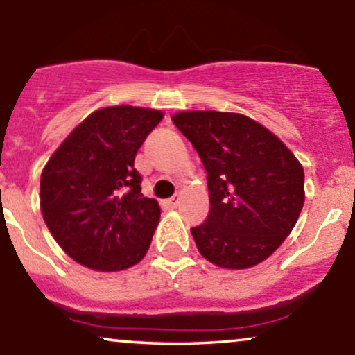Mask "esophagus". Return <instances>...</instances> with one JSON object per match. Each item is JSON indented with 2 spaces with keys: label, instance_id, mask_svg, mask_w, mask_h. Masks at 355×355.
I'll return each instance as SVG.
<instances>
[{
  "label": "esophagus",
  "instance_id": "esophagus-1",
  "mask_svg": "<svg viewBox=\"0 0 355 355\" xmlns=\"http://www.w3.org/2000/svg\"><path fill=\"white\" fill-rule=\"evenodd\" d=\"M166 203H168V205L172 207V209H175V207H177L178 203H180V195H173L172 198H168V200H166Z\"/></svg>",
  "mask_w": 355,
  "mask_h": 355
}]
</instances>
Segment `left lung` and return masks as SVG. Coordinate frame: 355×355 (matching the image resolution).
<instances>
[{
	"label": "left lung",
	"mask_w": 355,
	"mask_h": 355,
	"mask_svg": "<svg viewBox=\"0 0 355 355\" xmlns=\"http://www.w3.org/2000/svg\"><path fill=\"white\" fill-rule=\"evenodd\" d=\"M173 123L207 172L210 211L190 232L223 268H248L282 245L304 207V168L282 141L239 113L183 112Z\"/></svg>",
	"instance_id": "1"
}]
</instances>
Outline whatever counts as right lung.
<instances>
[{
	"label": "right lung",
	"mask_w": 355,
	"mask_h": 355,
	"mask_svg": "<svg viewBox=\"0 0 355 355\" xmlns=\"http://www.w3.org/2000/svg\"><path fill=\"white\" fill-rule=\"evenodd\" d=\"M158 110L108 107L85 118L42 173L44 223L81 266L115 272L144 259L160 207L141 193L135 157L162 121Z\"/></svg>",
	"instance_id": "add662e5"
}]
</instances>
